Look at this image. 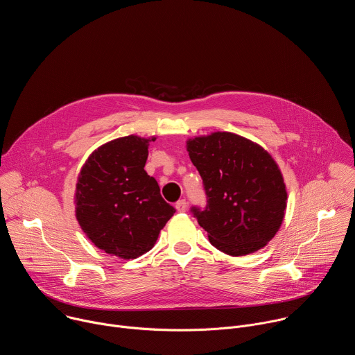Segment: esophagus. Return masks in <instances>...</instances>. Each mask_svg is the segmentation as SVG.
Segmentation results:
<instances>
[{
    "label": "esophagus",
    "mask_w": 355,
    "mask_h": 355,
    "mask_svg": "<svg viewBox=\"0 0 355 355\" xmlns=\"http://www.w3.org/2000/svg\"><path fill=\"white\" fill-rule=\"evenodd\" d=\"M175 209L178 211V212H185L187 211V202H185V199H180L177 204H175Z\"/></svg>",
    "instance_id": "obj_1"
}]
</instances>
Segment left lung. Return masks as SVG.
Listing matches in <instances>:
<instances>
[{"instance_id":"obj_1","label":"left lung","mask_w":355,"mask_h":355,"mask_svg":"<svg viewBox=\"0 0 355 355\" xmlns=\"http://www.w3.org/2000/svg\"><path fill=\"white\" fill-rule=\"evenodd\" d=\"M187 151L207 192V208H192L209 241L239 257L266 247L286 209L282 173L259 143L232 132L187 140Z\"/></svg>"}]
</instances>
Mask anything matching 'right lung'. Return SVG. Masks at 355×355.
I'll list each match as a JSON object with an SVG mask.
<instances>
[{
    "label": "right lung",
    "instance_id": "obj_1",
    "mask_svg": "<svg viewBox=\"0 0 355 355\" xmlns=\"http://www.w3.org/2000/svg\"><path fill=\"white\" fill-rule=\"evenodd\" d=\"M148 139L129 135L95 148L80 170L74 204L85 236L110 256L137 259L155 247L175 209L144 171Z\"/></svg>",
    "mask_w": 355,
    "mask_h": 355
}]
</instances>
